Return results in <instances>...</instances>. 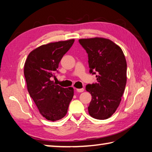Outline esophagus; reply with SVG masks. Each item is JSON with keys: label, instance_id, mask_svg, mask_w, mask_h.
Segmentation results:
<instances>
[{"label": "esophagus", "instance_id": "esophagus-1", "mask_svg": "<svg viewBox=\"0 0 152 152\" xmlns=\"http://www.w3.org/2000/svg\"><path fill=\"white\" fill-rule=\"evenodd\" d=\"M84 91V88H78V89H76V91L78 92H82Z\"/></svg>", "mask_w": 152, "mask_h": 152}]
</instances>
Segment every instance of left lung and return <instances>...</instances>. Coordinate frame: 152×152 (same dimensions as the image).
<instances>
[{"label":"left lung","instance_id":"1","mask_svg":"<svg viewBox=\"0 0 152 152\" xmlns=\"http://www.w3.org/2000/svg\"><path fill=\"white\" fill-rule=\"evenodd\" d=\"M88 53L89 72L96 74V83L86 86L92 95L89 115L104 120L112 116L120 104L127 82V62L123 51L104 38L79 39Z\"/></svg>","mask_w":152,"mask_h":152}]
</instances>
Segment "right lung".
<instances>
[{"label": "right lung", "instance_id": "obj_1", "mask_svg": "<svg viewBox=\"0 0 152 152\" xmlns=\"http://www.w3.org/2000/svg\"><path fill=\"white\" fill-rule=\"evenodd\" d=\"M74 39L50 43L31 52L24 66L27 90L46 119L55 121L65 116L74 96V89L63 88L51 80L64 55L72 47Z\"/></svg>", "mask_w": 152, "mask_h": 152}]
</instances>
